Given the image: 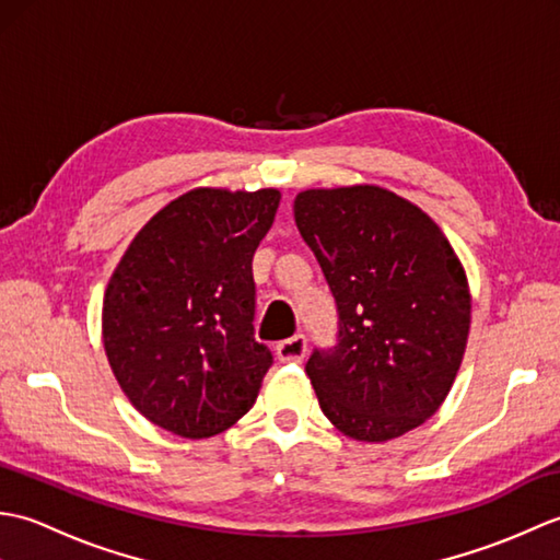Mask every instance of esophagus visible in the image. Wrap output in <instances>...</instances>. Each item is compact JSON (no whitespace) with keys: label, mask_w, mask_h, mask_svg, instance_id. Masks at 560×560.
Listing matches in <instances>:
<instances>
[{"label":"esophagus","mask_w":560,"mask_h":560,"mask_svg":"<svg viewBox=\"0 0 560 560\" xmlns=\"http://www.w3.org/2000/svg\"><path fill=\"white\" fill-rule=\"evenodd\" d=\"M305 351H307L305 335H293V337L277 343V355H279V361H283V363L303 361L305 359Z\"/></svg>","instance_id":"esophagus-1"}]
</instances>
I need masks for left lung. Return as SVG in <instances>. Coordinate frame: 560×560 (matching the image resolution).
Returning <instances> with one entry per match:
<instances>
[{
  "label": "left lung",
  "instance_id": "left-lung-1",
  "mask_svg": "<svg viewBox=\"0 0 560 560\" xmlns=\"http://www.w3.org/2000/svg\"><path fill=\"white\" fill-rule=\"evenodd\" d=\"M295 225L337 303V341L305 373L343 435L383 443L421 425L455 383L471 299L443 231L375 185L305 189Z\"/></svg>",
  "mask_w": 560,
  "mask_h": 560
}]
</instances>
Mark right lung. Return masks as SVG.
<instances>
[{"label":"right lung","mask_w":560,"mask_h":560,"mask_svg":"<svg viewBox=\"0 0 560 560\" xmlns=\"http://www.w3.org/2000/svg\"><path fill=\"white\" fill-rule=\"evenodd\" d=\"M279 189H192L161 209L117 265L103 343L122 392L151 423L211 438L253 407L273 363L255 339L253 257Z\"/></svg>","instance_id":"obj_1"}]
</instances>
